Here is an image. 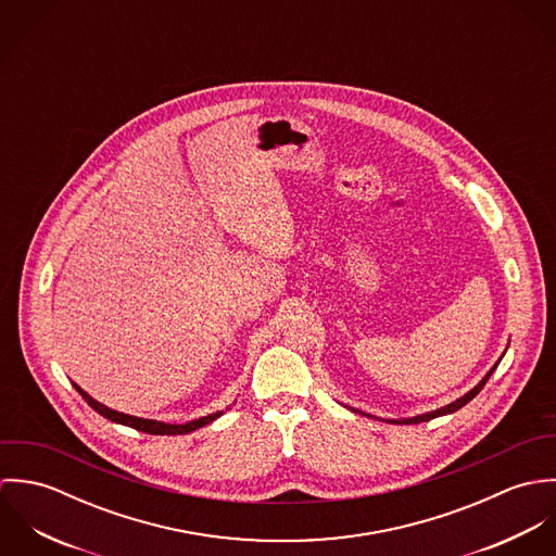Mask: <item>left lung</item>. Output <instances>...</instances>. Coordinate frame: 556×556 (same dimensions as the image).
Here are the masks:
<instances>
[{"instance_id": "left-lung-1", "label": "left lung", "mask_w": 556, "mask_h": 556, "mask_svg": "<svg viewBox=\"0 0 556 556\" xmlns=\"http://www.w3.org/2000/svg\"><path fill=\"white\" fill-rule=\"evenodd\" d=\"M505 355V353H503ZM501 362V359H498ZM498 362L488 370V375L477 383L476 388L471 390V392H467L465 396L458 397V400H454V402H450V404H445V406H441V408H437V410H430V413H424V415H415V417H404V419H383V421H390V424H421V421H430V419H434V417H441V415H450V413H456L458 408H463L467 402H471L473 397L483 390V386H485V381L490 379V375L494 372V368L498 366ZM346 408H351V406H346ZM351 410H355V413H362V410H357V408H351ZM362 415H368V413H362ZM368 417H372V415H368Z\"/></svg>"}]
</instances>
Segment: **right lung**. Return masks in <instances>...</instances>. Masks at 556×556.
<instances>
[{"mask_svg": "<svg viewBox=\"0 0 556 556\" xmlns=\"http://www.w3.org/2000/svg\"><path fill=\"white\" fill-rule=\"evenodd\" d=\"M75 390L79 392L83 400L96 410L100 413L102 417L115 421V424H122V426H130L135 430H141V432H148V434H188L197 428H203L207 424H212L214 419H218L223 415V410H216L212 415H205V417H199V419H192V421H186V424H164V421H156V419H143V417H135V415H126V413H119V410H113L104 404H100L98 400L89 396L87 392H83L77 383H73Z\"/></svg>", "mask_w": 556, "mask_h": 556, "instance_id": "1", "label": "right lung"}]
</instances>
